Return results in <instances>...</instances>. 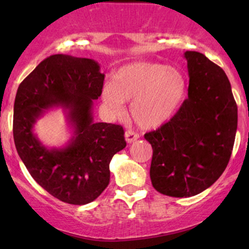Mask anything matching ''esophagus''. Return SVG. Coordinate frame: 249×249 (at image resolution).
Returning a JSON list of instances; mask_svg holds the SVG:
<instances>
[{
  "mask_svg": "<svg viewBox=\"0 0 249 249\" xmlns=\"http://www.w3.org/2000/svg\"><path fill=\"white\" fill-rule=\"evenodd\" d=\"M138 138H139V134L137 132H134V131L127 130L126 132H125V139H126V142H128V144H130V142H136Z\"/></svg>",
  "mask_w": 249,
  "mask_h": 249,
  "instance_id": "obj_1",
  "label": "esophagus"
}]
</instances>
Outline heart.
I'll return each instance as SVG.
<instances>
[{
  "instance_id": "heart-1",
  "label": "heart",
  "mask_w": 249,
  "mask_h": 249,
  "mask_svg": "<svg viewBox=\"0 0 249 249\" xmlns=\"http://www.w3.org/2000/svg\"><path fill=\"white\" fill-rule=\"evenodd\" d=\"M186 92L178 70L159 63H132L113 75L103 88V101L112 112H124L125 101H133L131 115L144 128L158 127L178 112Z\"/></svg>"
}]
</instances>
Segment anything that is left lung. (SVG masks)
Wrapping results in <instances>:
<instances>
[{
    "label": "left lung",
    "mask_w": 249,
    "mask_h": 249,
    "mask_svg": "<svg viewBox=\"0 0 249 249\" xmlns=\"http://www.w3.org/2000/svg\"><path fill=\"white\" fill-rule=\"evenodd\" d=\"M185 58L188 98L170 122L144 136L153 148V187L176 198L196 196L219 179L238 127V107L225 71L196 51H186Z\"/></svg>",
    "instance_id": "8db88e82"
}]
</instances>
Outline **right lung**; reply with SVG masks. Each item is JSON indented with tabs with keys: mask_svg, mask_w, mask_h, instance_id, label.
Returning <instances> with one entry per match:
<instances>
[{
	"mask_svg": "<svg viewBox=\"0 0 249 249\" xmlns=\"http://www.w3.org/2000/svg\"><path fill=\"white\" fill-rule=\"evenodd\" d=\"M104 73L90 58L53 55L42 61L17 89L14 142L35 181L51 196L71 205L98 198L110 181V161L126 146L121 125L95 123L92 104L102 95ZM61 106L74 127L64 149H49L32 132L47 109Z\"/></svg>",
	"mask_w": 249,
	"mask_h": 249,
	"instance_id": "obj_1",
	"label": "right lung"
}]
</instances>
